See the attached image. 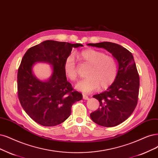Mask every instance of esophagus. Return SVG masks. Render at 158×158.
<instances>
[{"label": "esophagus", "mask_w": 158, "mask_h": 158, "mask_svg": "<svg viewBox=\"0 0 158 158\" xmlns=\"http://www.w3.org/2000/svg\"><path fill=\"white\" fill-rule=\"evenodd\" d=\"M83 98L84 99V100H89V96H86V94H83Z\"/></svg>", "instance_id": "esophagus-1"}]
</instances>
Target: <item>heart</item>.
Instances as JSON below:
<instances>
[{
  "label": "heart",
  "mask_w": 158,
  "mask_h": 158,
  "mask_svg": "<svg viewBox=\"0 0 158 158\" xmlns=\"http://www.w3.org/2000/svg\"><path fill=\"white\" fill-rule=\"evenodd\" d=\"M80 57L90 65L86 76L76 85L75 88L83 93H90L97 90L105 89L111 85L118 74L117 63L114 58L103 52L94 49H86L80 53ZM64 70L67 77L72 81L77 78V69L73 55L66 58Z\"/></svg>",
  "instance_id": "1"
}]
</instances>
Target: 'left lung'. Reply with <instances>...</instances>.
I'll return each instance as SVG.
<instances>
[{"label":"left lung","mask_w":158,"mask_h":158,"mask_svg":"<svg viewBox=\"0 0 158 158\" xmlns=\"http://www.w3.org/2000/svg\"><path fill=\"white\" fill-rule=\"evenodd\" d=\"M87 45L106 49L117 60V77L106 91L93 96L100 107L90 115L98 125L116 126L129 118L137 106L139 76L135 60L131 52L118 44L103 42Z\"/></svg>","instance_id":"1"}]
</instances>
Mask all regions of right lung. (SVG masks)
Instances as JSON below:
<instances>
[{"mask_svg": "<svg viewBox=\"0 0 158 158\" xmlns=\"http://www.w3.org/2000/svg\"><path fill=\"white\" fill-rule=\"evenodd\" d=\"M83 46L46 40L28 49L23 56L17 72V94L23 109L38 124L55 126L62 123L71 114L72 105L83 99L67 81L64 70L72 49ZM38 62L52 66L48 80H40L33 74V67Z\"/></svg>", "mask_w": 158, "mask_h": 158, "instance_id": "add662e5", "label": "right lung"}]
</instances>
